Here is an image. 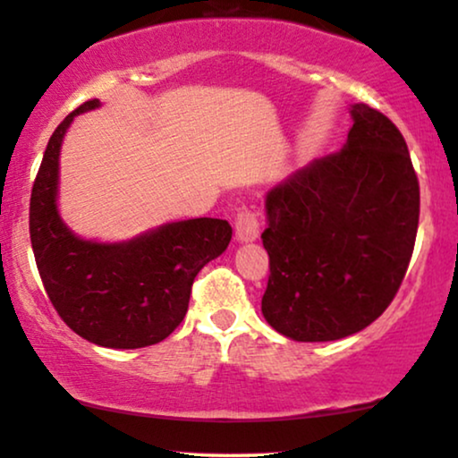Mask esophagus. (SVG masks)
Returning <instances> with one entry per match:
<instances>
[{
    "label": "esophagus",
    "instance_id": "34e87169",
    "mask_svg": "<svg viewBox=\"0 0 458 458\" xmlns=\"http://www.w3.org/2000/svg\"><path fill=\"white\" fill-rule=\"evenodd\" d=\"M260 235V221L259 215L252 208H243L237 212V221H235V237L240 242H254L256 237Z\"/></svg>",
    "mask_w": 458,
    "mask_h": 458
}]
</instances>
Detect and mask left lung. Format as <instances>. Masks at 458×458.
Listing matches in <instances>:
<instances>
[{
	"label": "left lung",
	"mask_w": 458,
	"mask_h": 458,
	"mask_svg": "<svg viewBox=\"0 0 458 458\" xmlns=\"http://www.w3.org/2000/svg\"><path fill=\"white\" fill-rule=\"evenodd\" d=\"M340 152L292 173L267 196L262 315L298 342L371 325L400 290L419 227V179L403 133L367 104Z\"/></svg>",
	"instance_id": "left-lung-1"
}]
</instances>
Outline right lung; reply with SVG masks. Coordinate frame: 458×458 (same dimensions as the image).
I'll use <instances>...</instances> for the list:
<instances>
[{
	"label": "right lung",
	"instance_id": "right-lung-1",
	"mask_svg": "<svg viewBox=\"0 0 458 458\" xmlns=\"http://www.w3.org/2000/svg\"><path fill=\"white\" fill-rule=\"evenodd\" d=\"M98 106V99L81 104L49 137L30 191V243L49 302L74 334L106 348L152 346L183 321L193 279L227 250L231 227L204 216L127 243L72 235L55 210L60 146L72 118Z\"/></svg>",
	"mask_w": 458,
	"mask_h": 458
}]
</instances>
